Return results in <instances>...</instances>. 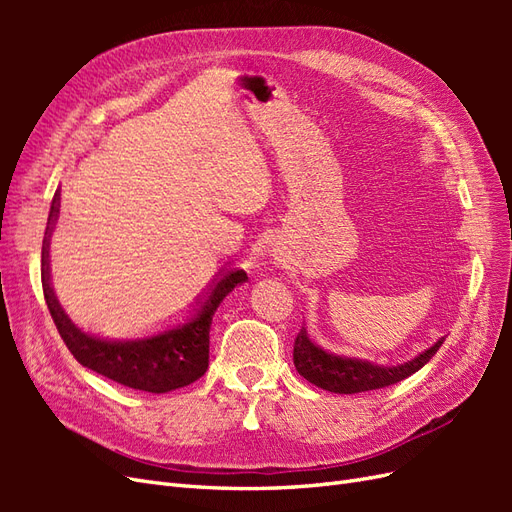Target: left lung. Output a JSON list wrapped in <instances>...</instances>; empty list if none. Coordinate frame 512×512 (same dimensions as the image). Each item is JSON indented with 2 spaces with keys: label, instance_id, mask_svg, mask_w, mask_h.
<instances>
[{
  "label": "left lung",
  "instance_id": "left-lung-1",
  "mask_svg": "<svg viewBox=\"0 0 512 512\" xmlns=\"http://www.w3.org/2000/svg\"><path fill=\"white\" fill-rule=\"evenodd\" d=\"M444 337L438 339L429 350L418 354L416 359L397 365V367H384L374 365L369 361L359 359H346V356H335L327 350L318 348L316 344L309 342L305 329L299 331L297 339H294V367H297L299 374L307 380L316 384L318 389L339 393V395H352V393H363V391H376L384 389V386L397 384L412 376L414 371L421 369L433 354L440 350Z\"/></svg>",
  "mask_w": 512,
  "mask_h": 512
}]
</instances>
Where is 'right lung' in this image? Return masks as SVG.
<instances>
[{
	"label": "right lung",
	"mask_w": 512,
	"mask_h": 512,
	"mask_svg": "<svg viewBox=\"0 0 512 512\" xmlns=\"http://www.w3.org/2000/svg\"><path fill=\"white\" fill-rule=\"evenodd\" d=\"M59 194H55L46 237L42 243V290L51 318L72 356L83 367L119 382L130 389L147 393H168L188 386L205 374L209 367V331L215 312L226 294L247 280V273L237 269L226 273L215 284L209 299L200 307L196 318L168 329L160 335L134 339V342H108L76 329L64 314L51 288L49 273V237L59 213Z\"/></svg>",
	"instance_id": "add662e5"
}]
</instances>
